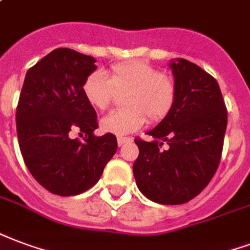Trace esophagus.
Listing matches in <instances>:
<instances>
[{
    "label": "esophagus",
    "instance_id": "34e87169",
    "mask_svg": "<svg viewBox=\"0 0 250 250\" xmlns=\"http://www.w3.org/2000/svg\"><path fill=\"white\" fill-rule=\"evenodd\" d=\"M130 142H132V139H131V138H123V136H119V138H118V146H119V147H122V146H125V144H127V143H130Z\"/></svg>",
    "mask_w": 250,
    "mask_h": 250
}]
</instances>
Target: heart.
Returning a JSON list of instances; mask_svg holds the SVG:
<instances>
[{
	"instance_id": "1",
	"label": "heart",
	"mask_w": 250,
	"mask_h": 250,
	"mask_svg": "<svg viewBox=\"0 0 250 250\" xmlns=\"http://www.w3.org/2000/svg\"><path fill=\"white\" fill-rule=\"evenodd\" d=\"M116 92H125L123 104L101 120V128L114 135H127L139 130L148 118L158 123L171 112L176 101V83L171 75L160 73L146 61L112 64L108 78L94 71L84 79L82 92L88 104L104 111Z\"/></svg>"
}]
</instances>
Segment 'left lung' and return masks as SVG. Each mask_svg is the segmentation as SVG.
Returning a JSON list of instances; mask_svg holds the SVG:
<instances>
[{"instance_id": "obj_1", "label": "left lung", "mask_w": 250, "mask_h": 250, "mask_svg": "<svg viewBox=\"0 0 250 250\" xmlns=\"http://www.w3.org/2000/svg\"><path fill=\"white\" fill-rule=\"evenodd\" d=\"M176 101L171 112L147 132L152 142L135 139L136 186L147 199L179 205L199 195L219 167L228 112L217 81L189 61L171 62ZM167 143L168 149H161Z\"/></svg>"}]
</instances>
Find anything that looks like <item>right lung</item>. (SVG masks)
Returning a JSON list of instances; mask_svg holds the SVG:
<instances>
[{
    "mask_svg": "<svg viewBox=\"0 0 250 250\" xmlns=\"http://www.w3.org/2000/svg\"><path fill=\"white\" fill-rule=\"evenodd\" d=\"M95 58L55 49L29 68L16 112L22 158L33 177L59 196L86 192L118 149L115 135L95 136L97 112L82 92ZM79 130L83 141L73 140Z\"/></svg>",
    "mask_w": 250,
    "mask_h": 250,
    "instance_id": "1",
    "label": "right lung"
}]
</instances>
